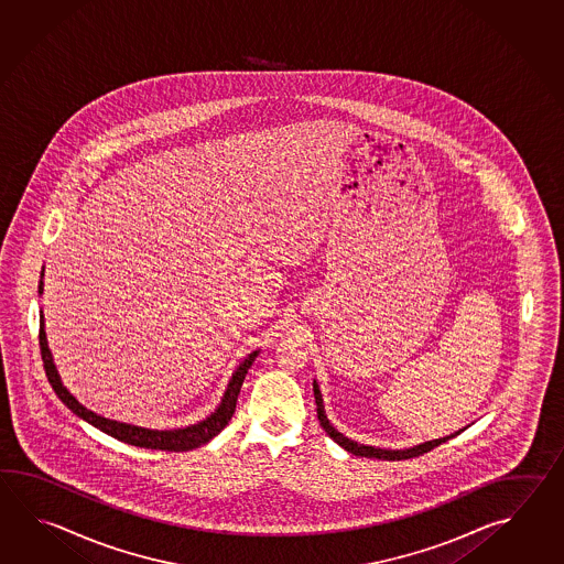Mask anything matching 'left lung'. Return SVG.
<instances>
[{"instance_id": "1", "label": "left lung", "mask_w": 564, "mask_h": 564, "mask_svg": "<svg viewBox=\"0 0 564 564\" xmlns=\"http://www.w3.org/2000/svg\"><path fill=\"white\" fill-rule=\"evenodd\" d=\"M314 399H316V413H318V421H321L324 432L328 433V435H330V440H335L336 444L340 445V447H345L348 454H352V456L377 457V459L399 462V459H409V457H417L421 456V454H427V452H432L433 447L445 444L447 440H452V437H454V435H449V437L433 440V442H427V444H421L417 445V447H411V449H399V452L379 449V447H371V445L355 444V442H350L348 437H345L343 433L336 432L335 427H333V425L328 423V420H326L323 409V397H321V391H318V384L316 383H314Z\"/></svg>"}]
</instances>
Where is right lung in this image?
<instances>
[{"instance_id":"1","label":"right lung","mask_w":564,"mask_h":564,"mask_svg":"<svg viewBox=\"0 0 564 564\" xmlns=\"http://www.w3.org/2000/svg\"><path fill=\"white\" fill-rule=\"evenodd\" d=\"M42 280H40V294H42ZM40 352H42V362H44V371L48 377L50 384L54 389V393L58 395L62 403L76 413L80 420L88 421L90 425L98 427L100 432L108 433L110 437L124 442V444L137 445V447H144V449H163V452H189L199 445L207 444L212 437H216L217 433L221 432L228 421L231 420L234 411H236V403H238V395H240L241 383L246 379V372L252 367L253 359L258 355V350L252 352L248 359L243 360L240 369L234 372L231 381L228 384V391L221 399V405L216 409V413H212L207 420L185 427V430H173V432H153V430H144V427H137V425H127V423H119V421L107 420L100 417L93 411L83 408L76 399H74L66 387L62 384L58 371L54 367V360L50 355L48 343H46V333H44V316L40 312Z\"/></svg>"}]
</instances>
